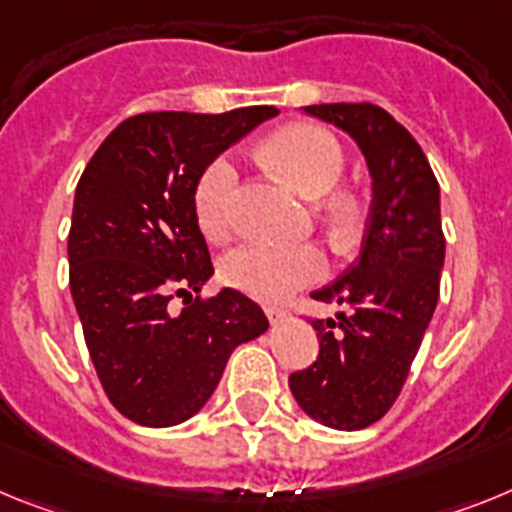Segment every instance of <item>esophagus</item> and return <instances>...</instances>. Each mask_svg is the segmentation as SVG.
I'll use <instances>...</instances> for the list:
<instances>
[{"label":"esophagus","instance_id":"obj_1","mask_svg":"<svg viewBox=\"0 0 512 512\" xmlns=\"http://www.w3.org/2000/svg\"><path fill=\"white\" fill-rule=\"evenodd\" d=\"M265 314H268V319L273 324H278V322H281V319L288 317V311L286 309H278V306H268V309H265Z\"/></svg>","mask_w":512,"mask_h":512}]
</instances>
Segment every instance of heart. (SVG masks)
<instances>
[{
    "instance_id": "b5f03b06",
    "label": "heart",
    "mask_w": 512,
    "mask_h": 512,
    "mask_svg": "<svg viewBox=\"0 0 512 512\" xmlns=\"http://www.w3.org/2000/svg\"><path fill=\"white\" fill-rule=\"evenodd\" d=\"M260 157L309 201L330 193L345 170L340 141L327 128L314 123H291L278 128L273 136L262 141ZM237 177L234 162L229 157H219L208 164L195 182V221L208 239H221L229 231ZM358 219H361L358 203L348 195H337L324 206V221L340 239L353 234ZM324 275H327V260L322 250L311 244L273 247V244L247 242L226 252L221 260V281L226 286L268 304L288 299L293 291L322 281Z\"/></svg>"
}]
</instances>
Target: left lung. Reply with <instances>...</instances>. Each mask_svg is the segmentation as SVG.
Segmentation results:
<instances>
[{
	"label": "left lung",
	"instance_id": "8db88e82",
	"mask_svg": "<svg viewBox=\"0 0 512 512\" xmlns=\"http://www.w3.org/2000/svg\"><path fill=\"white\" fill-rule=\"evenodd\" d=\"M304 110L361 146L373 201L361 257L311 293L348 311L311 319L317 361L291 373L288 384L306 415L327 428L361 430L397 402L438 304L446 257L441 188L412 133L379 105L330 102Z\"/></svg>",
	"mask_w": 512,
	"mask_h": 512
}]
</instances>
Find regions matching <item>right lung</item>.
Instances as JSON below:
<instances>
[{"instance_id":"obj_1","label":"right lung","mask_w":512,"mask_h":512,"mask_svg":"<svg viewBox=\"0 0 512 512\" xmlns=\"http://www.w3.org/2000/svg\"><path fill=\"white\" fill-rule=\"evenodd\" d=\"M278 115L141 113L102 141L79 177L69 229V288L84 342L113 407L146 428L201 410L237 345L268 330L260 306L234 288L198 293L213 275L193 190L221 151Z\"/></svg>"}]
</instances>
